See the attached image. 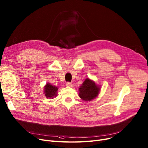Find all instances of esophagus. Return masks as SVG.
Listing matches in <instances>:
<instances>
[{
    "mask_svg": "<svg viewBox=\"0 0 148 148\" xmlns=\"http://www.w3.org/2000/svg\"><path fill=\"white\" fill-rule=\"evenodd\" d=\"M66 86L68 87H71L72 86V83L70 82H66Z\"/></svg>",
    "mask_w": 148,
    "mask_h": 148,
    "instance_id": "esophagus-1",
    "label": "esophagus"
}]
</instances>
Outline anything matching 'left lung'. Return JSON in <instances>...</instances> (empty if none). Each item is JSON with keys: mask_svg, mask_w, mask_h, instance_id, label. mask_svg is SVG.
<instances>
[{"mask_svg": "<svg viewBox=\"0 0 148 148\" xmlns=\"http://www.w3.org/2000/svg\"><path fill=\"white\" fill-rule=\"evenodd\" d=\"M79 96L82 99L90 101L95 98L99 92V87L95 83L88 78H86L79 88Z\"/></svg>", "mask_w": 148, "mask_h": 148, "instance_id": "1", "label": "left lung"}]
</instances>
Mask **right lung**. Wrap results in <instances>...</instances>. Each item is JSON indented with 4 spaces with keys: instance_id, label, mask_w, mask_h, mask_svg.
Here are the masks:
<instances>
[{
    "instance_id": "right-lung-1",
    "label": "right lung",
    "mask_w": 148,
    "mask_h": 148,
    "mask_svg": "<svg viewBox=\"0 0 148 148\" xmlns=\"http://www.w3.org/2000/svg\"><path fill=\"white\" fill-rule=\"evenodd\" d=\"M57 90L58 88L56 87L49 83H47L45 87V94L47 98H53L54 96H56Z\"/></svg>"
}]
</instances>
